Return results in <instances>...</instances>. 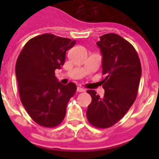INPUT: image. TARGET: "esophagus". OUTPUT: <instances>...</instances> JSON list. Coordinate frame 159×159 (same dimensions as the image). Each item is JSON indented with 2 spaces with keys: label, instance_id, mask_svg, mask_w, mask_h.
Masks as SVG:
<instances>
[{
  "label": "esophagus",
  "instance_id": "esophagus-1",
  "mask_svg": "<svg viewBox=\"0 0 159 159\" xmlns=\"http://www.w3.org/2000/svg\"><path fill=\"white\" fill-rule=\"evenodd\" d=\"M77 91L78 92H85V89H84V88H82V87H78L77 88Z\"/></svg>",
  "mask_w": 159,
  "mask_h": 159
}]
</instances>
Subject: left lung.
<instances>
[{"label": "left lung", "instance_id": "8db88e82", "mask_svg": "<svg viewBox=\"0 0 159 159\" xmlns=\"http://www.w3.org/2000/svg\"><path fill=\"white\" fill-rule=\"evenodd\" d=\"M102 55L105 95L101 98L88 90L92 102L87 118L97 128H109L123 118L137 97L140 82V60L130 43L116 34H106L97 43Z\"/></svg>", "mask_w": 159, "mask_h": 159}]
</instances>
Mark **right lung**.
I'll use <instances>...</instances> for the list:
<instances>
[{
    "label": "right lung",
    "mask_w": 159,
    "mask_h": 159,
    "mask_svg": "<svg viewBox=\"0 0 159 159\" xmlns=\"http://www.w3.org/2000/svg\"><path fill=\"white\" fill-rule=\"evenodd\" d=\"M76 40L43 34L24 46L16 64L22 105L34 121L52 128L62 123L67 103L77 91L73 82L61 84L55 70L64 64L66 52Z\"/></svg>",
    "instance_id": "1"
}]
</instances>
